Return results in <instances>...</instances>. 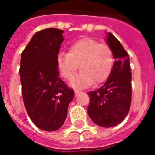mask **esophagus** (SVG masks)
Masks as SVG:
<instances>
[{
  "label": "esophagus",
  "instance_id": "esophagus-1",
  "mask_svg": "<svg viewBox=\"0 0 155 155\" xmlns=\"http://www.w3.org/2000/svg\"><path fill=\"white\" fill-rule=\"evenodd\" d=\"M80 93V90H77V89H75V95H76V96H77L78 94H79Z\"/></svg>",
  "mask_w": 155,
  "mask_h": 155
}]
</instances>
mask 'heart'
<instances>
[{
	"mask_svg": "<svg viewBox=\"0 0 155 155\" xmlns=\"http://www.w3.org/2000/svg\"><path fill=\"white\" fill-rule=\"evenodd\" d=\"M114 64L113 53L109 46L91 38L75 41L68 53H60L57 57V67L66 80L71 79L80 65L81 71L71 80L73 88H84L105 82L111 73Z\"/></svg>",
	"mask_w": 155,
	"mask_h": 155,
	"instance_id": "1",
	"label": "heart"
}]
</instances>
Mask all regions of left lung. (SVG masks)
Masks as SVG:
<instances>
[{
  "label": "left lung",
  "instance_id": "left-lung-1",
  "mask_svg": "<svg viewBox=\"0 0 155 155\" xmlns=\"http://www.w3.org/2000/svg\"><path fill=\"white\" fill-rule=\"evenodd\" d=\"M106 43L113 53L115 62L111 73L101 88L88 93L90 104L88 114L100 127H111L124 120L132 101V73L129 57L112 33H107Z\"/></svg>",
  "mask_w": 155,
  "mask_h": 155
}]
</instances>
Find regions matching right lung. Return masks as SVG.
Segmentation results:
<instances>
[{"label": "right lung", "mask_w": 155, "mask_h": 155, "mask_svg": "<svg viewBox=\"0 0 155 155\" xmlns=\"http://www.w3.org/2000/svg\"><path fill=\"white\" fill-rule=\"evenodd\" d=\"M63 32L53 28L40 31L21 55L19 74L24 106L36 127L47 132L57 131L63 125L75 94L59 78L57 67Z\"/></svg>", "instance_id": "1"}]
</instances>
